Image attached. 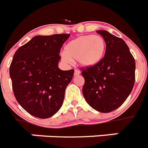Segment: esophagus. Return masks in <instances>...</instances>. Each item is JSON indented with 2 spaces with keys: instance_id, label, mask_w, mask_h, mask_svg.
I'll list each match as a JSON object with an SVG mask.
<instances>
[{
  "instance_id": "1",
  "label": "esophagus",
  "mask_w": 148,
  "mask_h": 148,
  "mask_svg": "<svg viewBox=\"0 0 148 148\" xmlns=\"http://www.w3.org/2000/svg\"><path fill=\"white\" fill-rule=\"evenodd\" d=\"M80 73L81 72L79 71V69H75V72H74V75H75V76H77V75H80Z\"/></svg>"
}]
</instances>
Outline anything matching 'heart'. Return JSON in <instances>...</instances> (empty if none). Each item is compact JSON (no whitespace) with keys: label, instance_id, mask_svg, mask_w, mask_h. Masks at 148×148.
<instances>
[{"label":"heart","instance_id":"heart-1","mask_svg":"<svg viewBox=\"0 0 148 148\" xmlns=\"http://www.w3.org/2000/svg\"><path fill=\"white\" fill-rule=\"evenodd\" d=\"M106 49V43L101 36H80L65 45L62 58L66 63L77 60L82 66L90 67L102 60Z\"/></svg>","mask_w":148,"mask_h":148}]
</instances>
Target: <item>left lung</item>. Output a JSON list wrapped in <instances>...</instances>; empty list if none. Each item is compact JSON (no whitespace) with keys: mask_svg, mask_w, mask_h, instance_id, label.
<instances>
[{"mask_svg":"<svg viewBox=\"0 0 148 148\" xmlns=\"http://www.w3.org/2000/svg\"><path fill=\"white\" fill-rule=\"evenodd\" d=\"M104 38V58L90 67L81 68L84 79L83 95L95 110L108 113L119 108L130 94L135 83L136 62L121 38L97 31Z\"/></svg>","mask_w":148,"mask_h":148,"instance_id":"8db88e82","label":"left lung"}]
</instances>
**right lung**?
I'll return each mask as SVG.
<instances>
[{
    "mask_svg": "<svg viewBox=\"0 0 148 148\" xmlns=\"http://www.w3.org/2000/svg\"><path fill=\"white\" fill-rule=\"evenodd\" d=\"M69 34L36 36L18 49L10 75L16 100L30 114L48 118L58 112L74 69L61 70L60 51Z\"/></svg>",
    "mask_w": 148,
    "mask_h": 148,
    "instance_id": "right-lung-1",
    "label": "right lung"
}]
</instances>
